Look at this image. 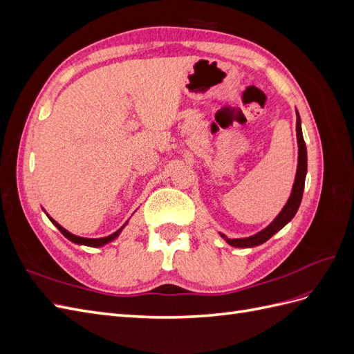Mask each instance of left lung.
<instances>
[{
  "label": "left lung",
  "instance_id": "obj_1",
  "mask_svg": "<svg viewBox=\"0 0 354 354\" xmlns=\"http://www.w3.org/2000/svg\"><path fill=\"white\" fill-rule=\"evenodd\" d=\"M297 138H298V168H297V176H295V183L292 187V194H291V196H289L286 205L283 207L279 216L274 218V221L270 224L269 227H266L264 230L254 234V236H251V238L227 239L224 234H221V236L226 239V242L229 245L238 246V248H250V246L261 245L266 241H269L276 232H279L285 226V224H288L294 218L295 212L298 211L299 203H301V199H303L304 181H306V173H307V149H306V143L303 138L301 121H299L298 112H297Z\"/></svg>",
  "mask_w": 354,
  "mask_h": 354
}]
</instances>
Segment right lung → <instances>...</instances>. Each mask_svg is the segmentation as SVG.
<instances>
[{
  "label": "right lung",
  "mask_w": 354,
  "mask_h": 354,
  "mask_svg": "<svg viewBox=\"0 0 354 354\" xmlns=\"http://www.w3.org/2000/svg\"><path fill=\"white\" fill-rule=\"evenodd\" d=\"M51 220V218H50ZM53 223H55V226L62 232V234L65 238H68L69 241H72L73 243H80V245H87V246H102V245H104V243H108V242H111V241H113L118 234H120V232L122 230V227L121 229H118L115 233H112V234H109V236H106V238H99V239H88V238H80V236H75V234H72V233H69L68 230H65L63 229L59 223H56L55 220H51Z\"/></svg>",
  "instance_id": "add662e5"
}]
</instances>
